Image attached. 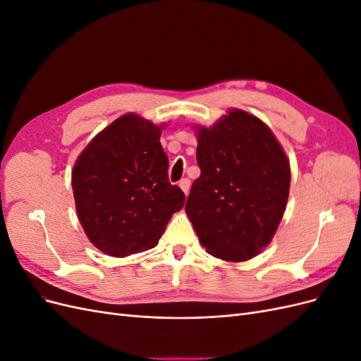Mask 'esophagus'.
<instances>
[{
  "instance_id": "34e87169",
  "label": "esophagus",
  "mask_w": 361,
  "mask_h": 361,
  "mask_svg": "<svg viewBox=\"0 0 361 361\" xmlns=\"http://www.w3.org/2000/svg\"><path fill=\"white\" fill-rule=\"evenodd\" d=\"M179 187H180V190L183 191V194L185 195H188V192H190V187H191V182H190V179H182L180 182H179Z\"/></svg>"
}]
</instances>
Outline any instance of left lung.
I'll return each instance as SVG.
<instances>
[{"instance_id":"1","label":"left lung","mask_w":361,"mask_h":361,"mask_svg":"<svg viewBox=\"0 0 361 361\" xmlns=\"http://www.w3.org/2000/svg\"><path fill=\"white\" fill-rule=\"evenodd\" d=\"M197 164L185 204L209 255L244 262L267 247L285 214L290 167L272 130L232 108L211 128L197 126Z\"/></svg>"}]
</instances>
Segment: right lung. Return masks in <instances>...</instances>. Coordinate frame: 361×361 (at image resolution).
<instances>
[{
	"mask_svg": "<svg viewBox=\"0 0 361 361\" xmlns=\"http://www.w3.org/2000/svg\"><path fill=\"white\" fill-rule=\"evenodd\" d=\"M162 126L125 114L97 134L76 159L72 190L76 214L102 253L126 257L157 247L185 194L169 182Z\"/></svg>",
	"mask_w": 361,
	"mask_h": 361,
	"instance_id": "add662e5",
	"label": "right lung"
}]
</instances>
